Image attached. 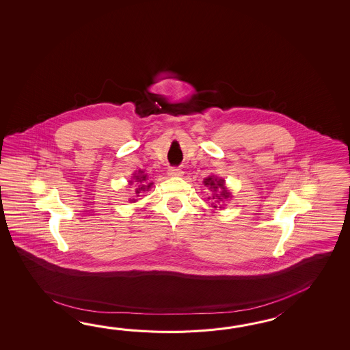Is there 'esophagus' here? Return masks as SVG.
<instances>
[{
  "label": "esophagus",
  "instance_id": "esophagus-1",
  "mask_svg": "<svg viewBox=\"0 0 350 350\" xmlns=\"http://www.w3.org/2000/svg\"><path fill=\"white\" fill-rule=\"evenodd\" d=\"M167 174H169L170 176H175V178L183 176V172H181V169H178V167H170Z\"/></svg>",
  "mask_w": 350,
  "mask_h": 350
}]
</instances>
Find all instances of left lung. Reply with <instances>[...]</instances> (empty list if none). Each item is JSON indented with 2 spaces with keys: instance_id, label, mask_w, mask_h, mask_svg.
<instances>
[{
  "instance_id": "1",
  "label": "left lung",
  "mask_w": 350,
  "mask_h": 350,
  "mask_svg": "<svg viewBox=\"0 0 350 350\" xmlns=\"http://www.w3.org/2000/svg\"><path fill=\"white\" fill-rule=\"evenodd\" d=\"M204 184H205V186H208V189L214 193H213V200L217 201V202H223V201L228 200L229 198H231V193L228 191V189L225 186V180H223V178H215L213 175V176H208V178H205ZM217 189L221 190V193L219 194L217 193ZM211 206L213 208H217V205H215L214 202L211 204Z\"/></svg>"
}]
</instances>
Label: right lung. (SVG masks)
<instances>
[{
	"instance_id": "1",
	"label": "right lung",
	"mask_w": 350,
	"mask_h": 350,
	"mask_svg": "<svg viewBox=\"0 0 350 350\" xmlns=\"http://www.w3.org/2000/svg\"><path fill=\"white\" fill-rule=\"evenodd\" d=\"M135 181L137 183V185L135 187V196H140V193H144V191H149L150 187L152 186V183H146V180H148V175H145L144 172H139V174H134ZM133 184V181H130V185ZM131 201H136V199H133Z\"/></svg>"
}]
</instances>
